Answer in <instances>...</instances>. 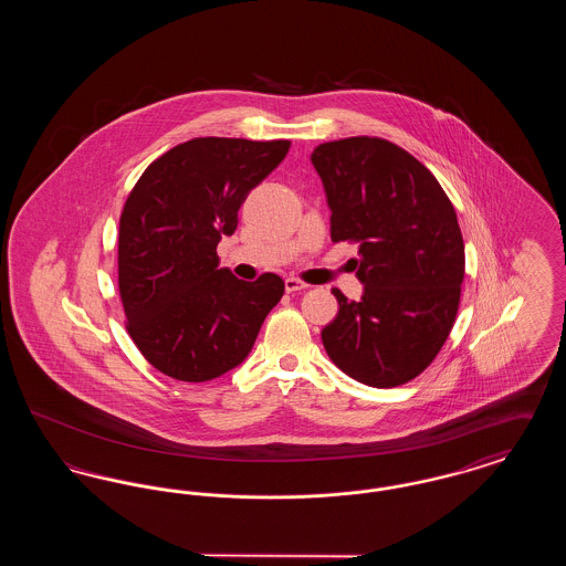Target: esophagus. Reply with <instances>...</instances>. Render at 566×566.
I'll return each mask as SVG.
<instances>
[{
	"instance_id": "1",
	"label": "esophagus",
	"mask_w": 566,
	"mask_h": 566,
	"mask_svg": "<svg viewBox=\"0 0 566 566\" xmlns=\"http://www.w3.org/2000/svg\"><path fill=\"white\" fill-rule=\"evenodd\" d=\"M284 286H286V293H296V291H305V289H310V284L301 282L298 277H286V280H284Z\"/></svg>"
}]
</instances>
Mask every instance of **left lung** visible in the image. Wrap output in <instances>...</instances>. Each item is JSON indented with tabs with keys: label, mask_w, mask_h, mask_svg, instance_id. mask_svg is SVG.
<instances>
[{
	"label": "left lung",
	"mask_w": 566,
	"mask_h": 566,
	"mask_svg": "<svg viewBox=\"0 0 566 566\" xmlns=\"http://www.w3.org/2000/svg\"><path fill=\"white\" fill-rule=\"evenodd\" d=\"M331 208V240L358 243L360 301L339 310L324 350L348 376L395 388L420 376L446 344L460 303L464 242L431 171L381 137L326 142L312 153Z\"/></svg>",
	"instance_id": "obj_1"
}]
</instances>
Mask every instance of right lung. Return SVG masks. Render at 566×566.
<instances>
[{
	"label": "right lung",
	"instance_id": "right-lung-1",
	"mask_svg": "<svg viewBox=\"0 0 566 566\" xmlns=\"http://www.w3.org/2000/svg\"><path fill=\"white\" fill-rule=\"evenodd\" d=\"M289 148V139L195 137L150 163L129 192L118 291L137 350L165 376L208 381L238 367L284 295L275 273L243 282L220 270L216 245Z\"/></svg>",
	"mask_w": 566,
	"mask_h": 566
}]
</instances>
